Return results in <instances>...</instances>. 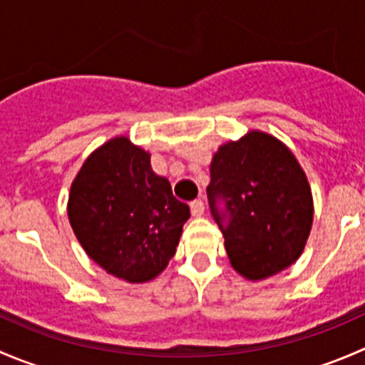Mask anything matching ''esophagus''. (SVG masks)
Listing matches in <instances>:
<instances>
[{
  "label": "esophagus",
  "mask_w": 365,
  "mask_h": 365,
  "mask_svg": "<svg viewBox=\"0 0 365 365\" xmlns=\"http://www.w3.org/2000/svg\"><path fill=\"white\" fill-rule=\"evenodd\" d=\"M190 212H192L194 217H201L205 213V203L201 200H194L190 203Z\"/></svg>",
  "instance_id": "obj_1"
}]
</instances>
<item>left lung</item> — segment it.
Returning <instances> with one entry per match:
<instances>
[{
    "mask_svg": "<svg viewBox=\"0 0 365 365\" xmlns=\"http://www.w3.org/2000/svg\"><path fill=\"white\" fill-rule=\"evenodd\" d=\"M206 194L231 267L245 279L279 274L304 251L314 215L311 187L295 155L274 135L251 130L220 146Z\"/></svg>",
    "mask_w": 365,
    "mask_h": 365,
    "instance_id": "obj_1",
    "label": "left lung"
}]
</instances>
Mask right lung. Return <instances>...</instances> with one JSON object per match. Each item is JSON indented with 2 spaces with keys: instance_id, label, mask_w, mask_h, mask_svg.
I'll return each mask as SVG.
<instances>
[{
  "instance_id": "obj_1",
  "label": "right lung",
  "mask_w": 365,
  "mask_h": 365,
  "mask_svg": "<svg viewBox=\"0 0 365 365\" xmlns=\"http://www.w3.org/2000/svg\"><path fill=\"white\" fill-rule=\"evenodd\" d=\"M67 212L88 256L127 282L152 281L168 267L190 217L168 178L153 173L150 153L125 135L84 160Z\"/></svg>"
}]
</instances>
